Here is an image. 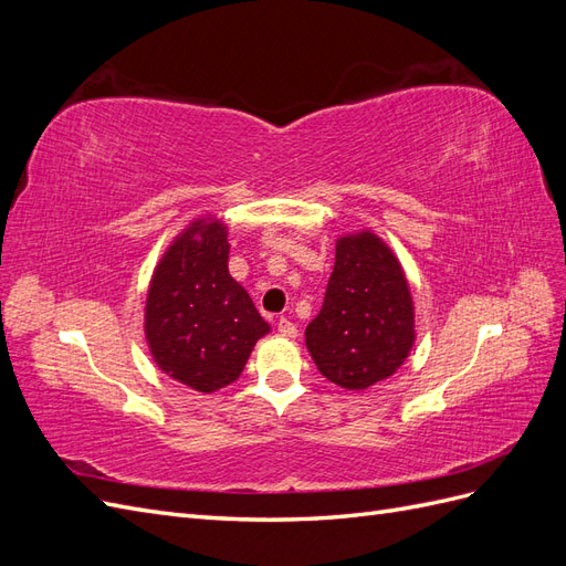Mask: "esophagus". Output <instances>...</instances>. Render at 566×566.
I'll use <instances>...</instances> for the list:
<instances>
[{
  "mask_svg": "<svg viewBox=\"0 0 566 566\" xmlns=\"http://www.w3.org/2000/svg\"><path fill=\"white\" fill-rule=\"evenodd\" d=\"M276 325H279V333H281L283 337H295V335H297V325H295L293 321H290V318H285V316H281Z\"/></svg>",
  "mask_w": 566,
  "mask_h": 566,
  "instance_id": "esophagus-1",
  "label": "esophagus"
}]
</instances>
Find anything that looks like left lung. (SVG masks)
Instances as JSON below:
<instances>
[{
	"label": "left lung",
	"instance_id": "left-lung-1",
	"mask_svg": "<svg viewBox=\"0 0 566 566\" xmlns=\"http://www.w3.org/2000/svg\"><path fill=\"white\" fill-rule=\"evenodd\" d=\"M304 337L323 378L342 389H368L401 368L416 342V312L406 273L382 238H339L323 306Z\"/></svg>",
	"mask_w": 566,
	"mask_h": 566
}]
</instances>
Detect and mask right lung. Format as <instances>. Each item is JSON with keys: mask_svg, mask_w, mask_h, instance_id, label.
<instances>
[{"mask_svg": "<svg viewBox=\"0 0 566 566\" xmlns=\"http://www.w3.org/2000/svg\"><path fill=\"white\" fill-rule=\"evenodd\" d=\"M229 229L196 219L167 248L146 297L153 361L172 380L212 394L238 380L269 323L229 273Z\"/></svg>", "mask_w": 566, "mask_h": 566, "instance_id": "obj_1", "label": "right lung"}]
</instances>
